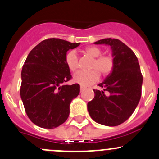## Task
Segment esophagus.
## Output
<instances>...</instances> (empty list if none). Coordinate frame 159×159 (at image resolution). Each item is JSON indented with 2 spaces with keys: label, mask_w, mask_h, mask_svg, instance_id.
<instances>
[{
  "label": "esophagus",
  "mask_w": 159,
  "mask_h": 159,
  "mask_svg": "<svg viewBox=\"0 0 159 159\" xmlns=\"http://www.w3.org/2000/svg\"><path fill=\"white\" fill-rule=\"evenodd\" d=\"M84 89V87H83V86H81V88H80V90H81V92H82Z\"/></svg>",
  "instance_id": "1"
}]
</instances>
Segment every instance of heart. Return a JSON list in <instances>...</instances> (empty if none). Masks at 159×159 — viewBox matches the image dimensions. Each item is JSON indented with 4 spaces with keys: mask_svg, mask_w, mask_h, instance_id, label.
<instances>
[{
    "mask_svg": "<svg viewBox=\"0 0 159 159\" xmlns=\"http://www.w3.org/2000/svg\"><path fill=\"white\" fill-rule=\"evenodd\" d=\"M84 53L90 57L93 58L89 72L80 71L74 77V81L82 86H89L99 79V74L102 76H107L113 70L115 61L112 55H101L102 50L98 47L92 46L84 49ZM65 64L67 68L72 72L78 69V58L75 52L70 51L65 57Z\"/></svg>",
    "mask_w": 159,
    "mask_h": 159,
    "instance_id": "obj_1",
    "label": "heart"
}]
</instances>
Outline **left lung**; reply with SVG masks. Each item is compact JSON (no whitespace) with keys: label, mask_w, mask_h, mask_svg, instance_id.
Returning <instances> with one entry per match:
<instances>
[{"label":"left lung","mask_w":159,"mask_h":159,"mask_svg":"<svg viewBox=\"0 0 159 159\" xmlns=\"http://www.w3.org/2000/svg\"><path fill=\"white\" fill-rule=\"evenodd\" d=\"M95 44L109 45L115 61L113 70L95 90L88 103V111L94 121L109 127L125 122L136 109L141 96L143 76L136 55L117 39H103Z\"/></svg>","instance_id":"left-lung-1"}]
</instances>
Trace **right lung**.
I'll use <instances>...</instances> for the list:
<instances>
[{
    "instance_id": "add662e5",
    "label": "right lung",
    "mask_w": 159,
    "mask_h": 159,
    "mask_svg": "<svg viewBox=\"0 0 159 159\" xmlns=\"http://www.w3.org/2000/svg\"><path fill=\"white\" fill-rule=\"evenodd\" d=\"M79 45L50 38L28 55L21 70L20 95L28 117L38 127L53 129L68 118L70 103L79 95L80 85L65 84L72 78L65 57Z\"/></svg>"
}]
</instances>
